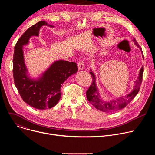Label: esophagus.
<instances>
[{
    "mask_svg": "<svg viewBox=\"0 0 155 155\" xmlns=\"http://www.w3.org/2000/svg\"><path fill=\"white\" fill-rule=\"evenodd\" d=\"M78 68L79 71H82L84 69V64H83V61H80L78 63Z\"/></svg>",
    "mask_w": 155,
    "mask_h": 155,
    "instance_id": "1",
    "label": "esophagus"
}]
</instances>
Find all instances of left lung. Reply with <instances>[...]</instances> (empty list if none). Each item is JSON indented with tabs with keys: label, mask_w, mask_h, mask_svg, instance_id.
<instances>
[{
	"label": "left lung",
	"mask_w": 155,
	"mask_h": 155,
	"mask_svg": "<svg viewBox=\"0 0 155 155\" xmlns=\"http://www.w3.org/2000/svg\"><path fill=\"white\" fill-rule=\"evenodd\" d=\"M133 41L135 43V45L140 50V51L142 53V54L143 58V54L142 48L139 46L135 38H133ZM143 73V66H142L139 71L138 78L134 81V85L133 86V89H132V90L127 95L124 97H118L115 99L105 101L103 100L100 93H99L98 88L96 86L95 75L94 74V73L92 72L91 69V72H90V74L92 77L93 82L91 86H90L89 89H88L87 91H86V94L87 99L88 100V101H90V102L96 108L104 112H115V111H117V110H121L124 108L129 102H130V101L134 99V97L139 93L140 87V84L142 81Z\"/></svg>",
	"instance_id": "obj_1"
}]
</instances>
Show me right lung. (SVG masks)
Returning a JSON list of instances; mask_svg holds the SVG:
<instances>
[{"instance_id":"right-lung-1","label":"right lung","mask_w":155,"mask_h":155,"mask_svg":"<svg viewBox=\"0 0 155 155\" xmlns=\"http://www.w3.org/2000/svg\"><path fill=\"white\" fill-rule=\"evenodd\" d=\"M43 26L54 27L41 21L29 28L18 40L13 59L14 82L21 97L28 105L38 110L55 106L61 97L62 84L78 71L75 62L58 60L38 78H32L29 76L25 62L23 46L28 45L31 37L38 36L40 29Z\"/></svg>"}]
</instances>
